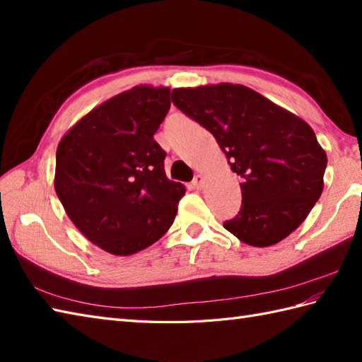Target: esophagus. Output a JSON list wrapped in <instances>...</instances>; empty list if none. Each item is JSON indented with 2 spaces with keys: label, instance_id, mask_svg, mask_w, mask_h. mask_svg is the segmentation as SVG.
I'll return each mask as SVG.
<instances>
[{
  "label": "esophagus",
  "instance_id": "obj_1",
  "mask_svg": "<svg viewBox=\"0 0 362 362\" xmlns=\"http://www.w3.org/2000/svg\"><path fill=\"white\" fill-rule=\"evenodd\" d=\"M191 183H193V187L194 188H202V185H204V177L202 175H194V179H193V182H191Z\"/></svg>",
  "mask_w": 362,
  "mask_h": 362
}]
</instances>
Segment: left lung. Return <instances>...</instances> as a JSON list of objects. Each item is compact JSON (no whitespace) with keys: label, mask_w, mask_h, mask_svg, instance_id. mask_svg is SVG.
<instances>
[{"label":"left lung","mask_w":362,"mask_h":362,"mask_svg":"<svg viewBox=\"0 0 362 362\" xmlns=\"http://www.w3.org/2000/svg\"><path fill=\"white\" fill-rule=\"evenodd\" d=\"M173 104L216 138L241 177V210L224 228L267 247L302 224L324 189L327 153L314 130L255 90L233 83L174 88Z\"/></svg>","instance_id":"obj_1"}]
</instances>
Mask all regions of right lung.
<instances>
[{
    "instance_id": "obj_1",
    "label": "right lung",
    "mask_w": 362,
    "mask_h": 362,
    "mask_svg": "<svg viewBox=\"0 0 362 362\" xmlns=\"http://www.w3.org/2000/svg\"><path fill=\"white\" fill-rule=\"evenodd\" d=\"M169 107V88L134 87L86 115L57 146V197L79 232L112 255L158 241L185 194L166 177V152L153 140Z\"/></svg>"
}]
</instances>
